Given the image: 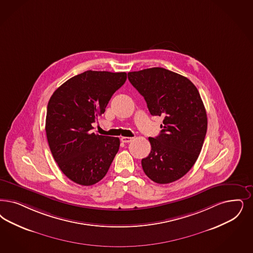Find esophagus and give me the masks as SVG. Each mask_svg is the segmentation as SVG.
<instances>
[{
    "label": "esophagus",
    "mask_w": 253,
    "mask_h": 253,
    "mask_svg": "<svg viewBox=\"0 0 253 253\" xmlns=\"http://www.w3.org/2000/svg\"><path fill=\"white\" fill-rule=\"evenodd\" d=\"M121 140H122V142H123V143H130L131 140H132V138H131V137H126V136H122V139Z\"/></svg>",
    "instance_id": "1"
}]
</instances>
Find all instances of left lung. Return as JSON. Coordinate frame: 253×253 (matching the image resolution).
Returning <instances> with one entry per match:
<instances>
[{"instance_id": "obj_1", "label": "left lung", "mask_w": 253, "mask_h": 253, "mask_svg": "<svg viewBox=\"0 0 253 253\" xmlns=\"http://www.w3.org/2000/svg\"><path fill=\"white\" fill-rule=\"evenodd\" d=\"M128 79L150 114L164 117L160 134L148 138L151 151L142 159L143 170L156 183L174 182L191 170L206 137L208 118L199 91L191 80L161 67L130 72Z\"/></svg>"}]
</instances>
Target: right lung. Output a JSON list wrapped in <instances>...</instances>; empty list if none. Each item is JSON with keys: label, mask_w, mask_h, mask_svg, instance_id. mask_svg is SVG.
<instances>
[{"label": "right lung", "mask_w": 253, "mask_h": 253, "mask_svg": "<svg viewBox=\"0 0 253 253\" xmlns=\"http://www.w3.org/2000/svg\"><path fill=\"white\" fill-rule=\"evenodd\" d=\"M127 74L86 71L58 87L49 99L45 132L61 172L82 186L105 176L120 148V139L91 132L92 123L105 113L111 97Z\"/></svg>", "instance_id": "right-lung-1"}]
</instances>
